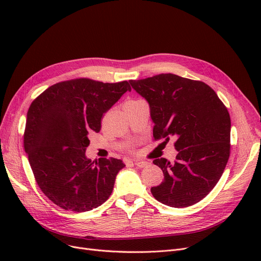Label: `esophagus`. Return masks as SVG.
Here are the masks:
<instances>
[{
    "mask_svg": "<svg viewBox=\"0 0 261 261\" xmlns=\"http://www.w3.org/2000/svg\"><path fill=\"white\" fill-rule=\"evenodd\" d=\"M126 164L128 165V164H134L135 166H138L140 168H144L146 166L149 165L148 162H144V161H134V162H131V161H126Z\"/></svg>",
    "mask_w": 261,
    "mask_h": 261,
    "instance_id": "esophagus-1",
    "label": "esophagus"
}]
</instances>
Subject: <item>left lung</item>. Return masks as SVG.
<instances>
[{
	"label": "left lung",
	"instance_id": "left-lung-1",
	"mask_svg": "<svg viewBox=\"0 0 261 261\" xmlns=\"http://www.w3.org/2000/svg\"><path fill=\"white\" fill-rule=\"evenodd\" d=\"M149 102L155 141L176 139L175 161H153L164 181L152 196L171 207H187L206 197L225 169L230 153V117L205 82L174 74L130 80ZM166 143V142H165Z\"/></svg>",
	"mask_w": 261,
	"mask_h": 261
}]
</instances>
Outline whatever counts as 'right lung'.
I'll return each mask as SVG.
<instances>
[{
	"mask_svg": "<svg viewBox=\"0 0 261 261\" xmlns=\"http://www.w3.org/2000/svg\"><path fill=\"white\" fill-rule=\"evenodd\" d=\"M128 81L103 84L90 78L58 82L32 102L24 149L41 191L65 211L98 207L112 194L121 160L86 156L89 134L98 133L101 118L123 93Z\"/></svg>",
	"mask_w": 261,
	"mask_h": 261,
	"instance_id": "right-lung-1",
	"label": "right lung"
}]
</instances>
